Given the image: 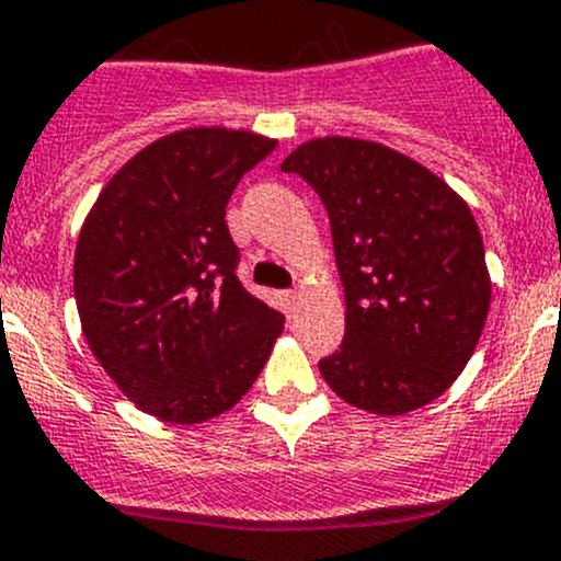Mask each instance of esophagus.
I'll return each mask as SVG.
<instances>
[{"label": "esophagus", "instance_id": "34e87169", "mask_svg": "<svg viewBox=\"0 0 561 561\" xmlns=\"http://www.w3.org/2000/svg\"><path fill=\"white\" fill-rule=\"evenodd\" d=\"M279 298H282V306H285V311H287V314H290V311L296 309L298 293L296 290H285V293H279Z\"/></svg>", "mask_w": 561, "mask_h": 561}]
</instances>
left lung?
Returning <instances> with one entry per match:
<instances>
[{
	"label": "left lung",
	"instance_id": "1",
	"mask_svg": "<svg viewBox=\"0 0 561 561\" xmlns=\"http://www.w3.org/2000/svg\"><path fill=\"white\" fill-rule=\"evenodd\" d=\"M320 193L346 298V333L320 359L350 405L400 416L444 394L473 357L492 279L476 217L414 158L355 137H317L282 163Z\"/></svg>",
	"mask_w": 561,
	"mask_h": 561
}]
</instances>
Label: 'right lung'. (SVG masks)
<instances>
[{"label":"right lung","mask_w":561,"mask_h":561,"mask_svg":"<svg viewBox=\"0 0 561 561\" xmlns=\"http://www.w3.org/2000/svg\"><path fill=\"white\" fill-rule=\"evenodd\" d=\"M276 147L196 126L128 158L88 211L75 250L82 335L117 389L156 420L202 424L233 409L285 328L241 287L226 206Z\"/></svg>","instance_id":"add662e5"}]
</instances>
